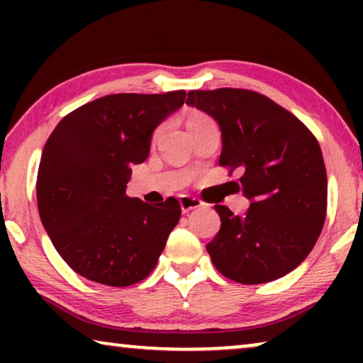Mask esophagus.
I'll list each match as a JSON object with an SVG mask.
<instances>
[{"mask_svg": "<svg viewBox=\"0 0 363 363\" xmlns=\"http://www.w3.org/2000/svg\"><path fill=\"white\" fill-rule=\"evenodd\" d=\"M180 206H182L183 213H188V211L195 210V208L203 206V201L200 200V198L183 195V196H180Z\"/></svg>", "mask_w": 363, "mask_h": 363, "instance_id": "esophagus-1", "label": "esophagus"}]
</instances>
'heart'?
<instances>
[{
    "instance_id": "1",
    "label": "heart",
    "mask_w": 363,
    "mask_h": 363,
    "mask_svg": "<svg viewBox=\"0 0 363 363\" xmlns=\"http://www.w3.org/2000/svg\"><path fill=\"white\" fill-rule=\"evenodd\" d=\"M205 121H210V118H208L206 116H203V113H200V112H191L190 116H188L186 123H188V127H191V125H195V123H200Z\"/></svg>"
}]
</instances>
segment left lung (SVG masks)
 Masks as SVG:
<instances>
[{"label":"left lung","instance_id":"1","mask_svg":"<svg viewBox=\"0 0 363 363\" xmlns=\"http://www.w3.org/2000/svg\"><path fill=\"white\" fill-rule=\"evenodd\" d=\"M186 104L221 130L223 167L242 168L245 216L215 205L221 228L206 251L223 276L262 284L294 271L325 221L327 173L319 142L299 118L245 89L190 91Z\"/></svg>","mask_w":363,"mask_h":363}]
</instances>
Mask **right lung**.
Segmentation results:
<instances>
[{
	"mask_svg": "<svg viewBox=\"0 0 363 363\" xmlns=\"http://www.w3.org/2000/svg\"><path fill=\"white\" fill-rule=\"evenodd\" d=\"M186 92L112 94L76 108L44 145L38 210L54 247L77 274L123 287L145 279L180 220V203L125 195L132 165L147 160L155 128Z\"/></svg>",
	"mask_w": 363,
	"mask_h": 363,
	"instance_id": "obj_1",
	"label": "right lung"
}]
</instances>
